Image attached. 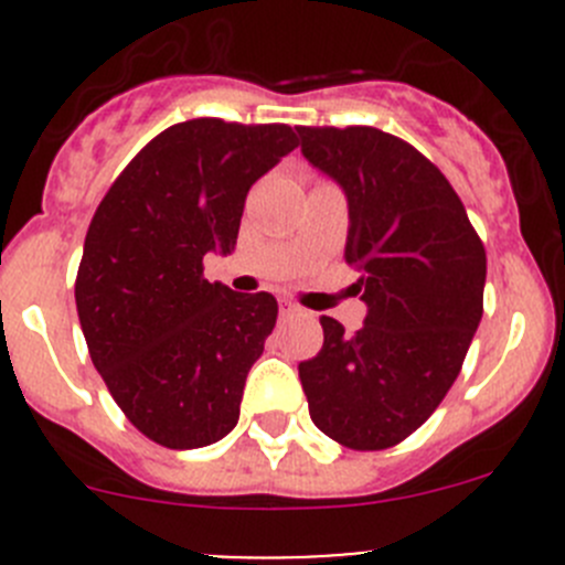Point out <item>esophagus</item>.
Here are the masks:
<instances>
[{"mask_svg": "<svg viewBox=\"0 0 565 565\" xmlns=\"http://www.w3.org/2000/svg\"><path fill=\"white\" fill-rule=\"evenodd\" d=\"M303 315V309H300L298 303H292V300H281V319H292Z\"/></svg>", "mask_w": 565, "mask_h": 565, "instance_id": "esophagus-1", "label": "esophagus"}]
</instances>
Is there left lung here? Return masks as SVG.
I'll return each mask as SVG.
<instances>
[{
	"label": "left lung",
	"mask_w": 565,
	"mask_h": 565,
	"mask_svg": "<svg viewBox=\"0 0 565 565\" xmlns=\"http://www.w3.org/2000/svg\"><path fill=\"white\" fill-rule=\"evenodd\" d=\"M303 156L350 204L344 259L361 273L363 328L333 317L298 366L319 431L352 451L407 440L440 407L483 315L487 250L446 174L398 136L369 125H300Z\"/></svg>",
	"instance_id": "8db88e82"
}]
</instances>
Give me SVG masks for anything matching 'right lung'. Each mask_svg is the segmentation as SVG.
<instances>
[{
	"label": "right lung",
	"mask_w": 565,
	"mask_h": 565,
	"mask_svg": "<svg viewBox=\"0 0 565 565\" xmlns=\"http://www.w3.org/2000/svg\"><path fill=\"white\" fill-rule=\"evenodd\" d=\"M295 147L281 122H177L136 152L95 210L78 322L117 407L158 446L202 448L237 426L278 303L210 284L204 254L235 248L250 185Z\"/></svg>",
	"instance_id": "right-lung-1"
}]
</instances>
